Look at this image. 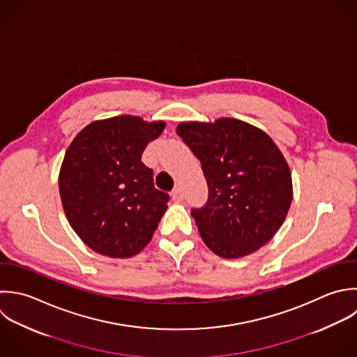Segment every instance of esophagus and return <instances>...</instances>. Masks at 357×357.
Wrapping results in <instances>:
<instances>
[{"instance_id": "obj_1", "label": "esophagus", "mask_w": 357, "mask_h": 357, "mask_svg": "<svg viewBox=\"0 0 357 357\" xmlns=\"http://www.w3.org/2000/svg\"><path fill=\"white\" fill-rule=\"evenodd\" d=\"M172 199L175 200V202H182L183 200V192H182V189L179 188V186H176L174 190H172Z\"/></svg>"}]
</instances>
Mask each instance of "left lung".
<instances>
[{
  "instance_id": "8db88e82",
  "label": "left lung",
  "mask_w": 357,
  "mask_h": 357,
  "mask_svg": "<svg viewBox=\"0 0 357 357\" xmlns=\"http://www.w3.org/2000/svg\"><path fill=\"white\" fill-rule=\"evenodd\" d=\"M176 133L200 160L208 185L207 204L192 210L203 242L222 259L259 250L284 224L294 196L278 146L235 118L182 122Z\"/></svg>"
}]
</instances>
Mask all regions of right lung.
<instances>
[{
  "label": "right lung",
  "mask_w": 357,
  "mask_h": 357,
  "mask_svg": "<svg viewBox=\"0 0 357 357\" xmlns=\"http://www.w3.org/2000/svg\"><path fill=\"white\" fill-rule=\"evenodd\" d=\"M164 128V121L119 115L93 121L69 144L59 196L68 222L91 250L128 259L151 241L169 196L154 188L142 154Z\"/></svg>",
  "instance_id": "add662e5"
}]
</instances>
